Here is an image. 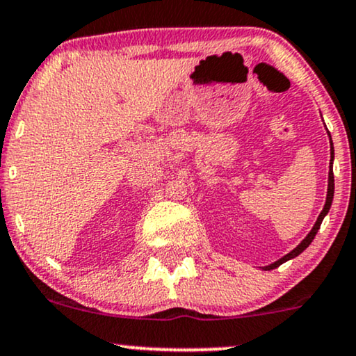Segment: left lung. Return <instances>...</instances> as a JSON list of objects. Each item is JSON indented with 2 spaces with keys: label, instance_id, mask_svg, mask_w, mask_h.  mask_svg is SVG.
I'll list each match as a JSON object with an SVG mask.
<instances>
[{
  "label": "left lung",
  "instance_id": "1",
  "mask_svg": "<svg viewBox=\"0 0 356 356\" xmlns=\"http://www.w3.org/2000/svg\"><path fill=\"white\" fill-rule=\"evenodd\" d=\"M332 140V139H330ZM330 156H332V159H330V172H328V192H327V202H325V207H323V211L320 212V216H318V219H316V222H315V225H314V229L310 230V234L307 235L305 238H303L302 241V243L298 247H295L292 252H290V254H286L285 257H282L280 260H277L275 264H272V265H268V267H265L267 268V270H272V268H277L278 265H282L284 262H286V260H290V259H293V257H297V255H300L303 250H305V248L310 245L312 243V241H314L315 238V235H316V232H318V229H320V225H322V220H323V217L327 216L328 213V211H330V207H332V200H333V191H335V181H333V169H332V164H333V144H332V152H330Z\"/></svg>",
  "mask_w": 356,
  "mask_h": 356
}]
</instances>
